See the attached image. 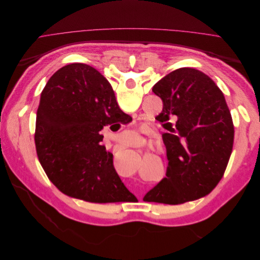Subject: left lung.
Masks as SVG:
<instances>
[{"mask_svg": "<svg viewBox=\"0 0 260 260\" xmlns=\"http://www.w3.org/2000/svg\"><path fill=\"white\" fill-rule=\"evenodd\" d=\"M162 101L167 178L144 202L178 205L208 195L223 177L233 148L234 125L223 93L201 70L179 68L153 86Z\"/></svg>", "mask_w": 260, "mask_h": 260, "instance_id": "8db88e82", "label": "left lung"}]
</instances>
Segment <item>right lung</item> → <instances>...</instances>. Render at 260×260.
Masks as SVG:
<instances>
[{"mask_svg": "<svg viewBox=\"0 0 260 260\" xmlns=\"http://www.w3.org/2000/svg\"><path fill=\"white\" fill-rule=\"evenodd\" d=\"M131 120L95 68L76 62L57 70L41 93L35 133L38 158L51 182L85 202H129L133 194L116 172L100 132Z\"/></svg>", "mask_w": 260, "mask_h": 260, "instance_id": "1", "label": "right lung"}]
</instances>
